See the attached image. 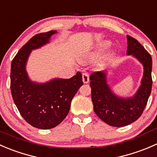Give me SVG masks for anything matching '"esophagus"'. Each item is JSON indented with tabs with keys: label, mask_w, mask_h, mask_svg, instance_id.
I'll return each instance as SVG.
<instances>
[{
	"label": "esophagus",
	"mask_w": 157,
	"mask_h": 157,
	"mask_svg": "<svg viewBox=\"0 0 157 157\" xmlns=\"http://www.w3.org/2000/svg\"><path fill=\"white\" fill-rule=\"evenodd\" d=\"M82 81H83V82L85 84L88 83V82H89V76H88V74L87 73L82 74Z\"/></svg>",
	"instance_id": "34e87169"
}]
</instances>
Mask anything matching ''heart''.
Here are the masks:
<instances>
[{"label":"heart","instance_id":"heart-1","mask_svg":"<svg viewBox=\"0 0 157 157\" xmlns=\"http://www.w3.org/2000/svg\"><path fill=\"white\" fill-rule=\"evenodd\" d=\"M109 45H110V43H108V42H105V43H102L101 46L102 48H106V47H108V46H109Z\"/></svg>","mask_w":157,"mask_h":157}]
</instances>
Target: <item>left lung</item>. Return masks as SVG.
Masks as SVG:
<instances>
[{
  "label": "left lung",
  "mask_w": 157,
  "mask_h": 157,
  "mask_svg": "<svg viewBox=\"0 0 157 157\" xmlns=\"http://www.w3.org/2000/svg\"><path fill=\"white\" fill-rule=\"evenodd\" d=\"M128 38L127 54L137 59L144 66V76L136 94L123 98L114 94L107 83L106 72H93L90 75L91 100L98 117L113 127H124L137 120L147 104L152 89V58L144 46L131 36Z\"/></svg>",
  "instance_id": "1"
}]
</instances>
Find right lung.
Returning a JSON list of instances; mask_svg holds the SVG:
<instances>
[{
  "label": "right lung",
  "instance_id": "add662e5",
  "mask_svg": "<svg viewBox=\"0 0 157 157\" xmlns=\"http://www.w3.org/2000/svg\"><path fill=\"white\" fill-rule=\"evenodd\" d=\"M56 32L51 30L33 36L11 63L10 91L13 101L24 120L39 129H51L59 124L67 116L72 98L83 85L79 72L71 78H55L43 84L32 82L28 77L26 64L31 51L49 43Z\"/></svg>",
  "mask_w": 157,
  "mask_h": 157
}]
</instances>
